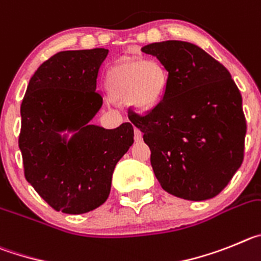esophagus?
I'll use <instances>...</instances> for the list:
<instances>
[{
	"label": "esophagus",
	"instance_id": "34e87169",
	"mask_svg": "<svg viewBox=\"0 0 261 261\" xmlns=\"http://www.w3.org/2000/svg\"><path fill=\"white\" fill-rule=\"evenodd\" d=\"M134 140L136 143H140L143 140V133L139 128H134Z\"/></svg>",
	"mask_w": 261,
	"mask_h": 261
}]
</instances>
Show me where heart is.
I'll list each match as a JSON object with an SVG mask.
<instances>
[{
  "instance_id": "obj_1",
  "label": "heart",
  "mask_w": 261,
  "mask_h": 261,
  "mask_svg": "<svg viewBox=\"0 0 261 261\" xmlns=\"http://www.w3.org/2000/svg\"><path fill=\"white\" fill-rule=\"evenodd\" d=\"M168 75L153 60H123L110 67L107 75L109 96L116 101H128L138 110L153 108L165 91Z\"/></svg>"
}]
</instances>
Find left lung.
Listing matches in <instances>:
<instances>
[{
	"mask_svg": "<svg viewBox=\"0 0 261 261\" xmlns=\"http://www.w3.org/2000/svg\"><path fill=\"white\" fill-rule=\"evenodd\" d=\"M168 71L163 98L128 118L151 149L161 187L186 200L215 198L245 156L242 96L226 67L199 46L169 40L142 48Z\"/></svg>",
	"mask_w": 261,
	"mask_h": 261,
	"instance_id": "obj_1",
	"label": "left lung"
}]
</instances>
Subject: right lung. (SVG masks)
Segmentation results:
<instances>
[{
    "mask_svg": "<svg viewBox=\"0 0 261 261\" xmlns=\"http://www.w3.org/2000/svg\"><path fill=\"white\" fill-rule=\"evenodd\" d=\"M108 49L63 50L40 65L20 105L24 177L58 212L82 215L107 201L112 175L134 143L130 122L107 130L91 125L102 105L96 91ZM74 130L67 142L61 130Z\"/></svg>",
    "mask_w": 261,
    "mask_h": 261,
    "instance_id": "right-lung-1",
    "label": "right lung"
}]
</instances>
